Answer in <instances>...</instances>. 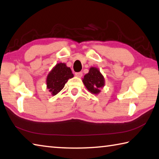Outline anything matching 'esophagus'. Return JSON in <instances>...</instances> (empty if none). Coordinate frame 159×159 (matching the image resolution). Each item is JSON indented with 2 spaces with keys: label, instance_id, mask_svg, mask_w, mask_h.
<instances>
[{
  "label": "esophagus",
  "instance_id": "34e87169",
  "mask_svg": "<svg viewBox=\"0 0 159 159\" xmlns=\"http://www.w3.org/2000/svg\"><path fill=\"white\" fill-rule=\"evenodd\" d=\"M75 75L77 76V77H79L80 78L82 76H83V72L82 71H79V72H76L75 73Z\"/></svg>",
  "mask_w": 159,
  "mask_h": 159
}]
</instances>
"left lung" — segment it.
I'll return each mask as SVG.
<instances>
[{"mask_svg": "<svg viewBox=\"0 0 159 159\" xmlns=\"http://www.w3.org/2000/svg\"><path fill=\"white\" fill-rule=\"evenodd\" d=\"M83 83L89 91L94 94H98L101 92V88H103L105 79L97 68L92 67L89 72L84 76Z\"/></svg>", "mask_w": 159, "mask_h": 159, "instance_id": "1", "label": "left lung"}]
</instances>
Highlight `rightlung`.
Returning a JSON list of instances; mask_svg holds the SVG:
<instances>
[{
    "label": "right lung",
    "mask_w": 159,
    "mask_h": 159,
    "mask_svg": "<svg viewBox=\"0 0 159 159\" xmlns=\"http://www.w3.org/2000/svg\"><path fill=\"white\" fill-rule=\"evenodd\" d=\"M74 77L70 67L65 63H58L53 68L47 77V88L54 96L61 92L68 79Z\"/></svg>",
    "instance_id": "obj_1"
}]
</instances>
